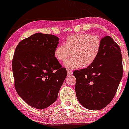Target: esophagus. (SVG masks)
Returning a JSON list of instances; mask_svg holds the SVG:
<instances>
[{
    "label": "esophagus",
    "instance_id": "1",
    "mask_svg": "<svg viewBox=\"0 0 129 129\" xmlns=\"http://www.w3.org/2000/svg\"><path fill=\"white\" fill-rule=\"evenodd\" d=\"M67 73H68V76L72 75V72L71 71V70H67Z\"/></svg>",
    "mask_w": 129,
    "mask_h": 129
}]
</instances>
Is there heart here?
<instances>
[{"mask_svg": "<svg viewBox=\"0 0 129 129\" xmlns=\"http://www.w3.org/2000/svg\"><path fill=\"white\" fill-rule=\"evenodd\" d=\"M101 41L99 38L88 33H79L68 36L64 45H59L54 50V56L59 61L66 60L64 66L69 69H75L88 66L94 62L99 54Z\"/></svg>", "mask_w": 129, "mask_h": 129, "instance_id": "b5f03b06", "label": "heart"}]
</instances>
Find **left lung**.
Returning <instances> with one entry per match:
<instances>
[{"label": "left lung", "instance_id": "1", "mask_svg": "<svg viewBox=\"0 0 129 129\" xmlns=\"http://www.w3.org/2000/svg\"><path fill=\"white\" fill-rule=\"evenodd\" d=\"M100 41L99 54L94 62L87 68L73 72L77 100L91 110H101L110 103L123 76L119 46L109 36Z\"/></svg>", "mask_w": 129, "mask_h": 129}]
</instances>
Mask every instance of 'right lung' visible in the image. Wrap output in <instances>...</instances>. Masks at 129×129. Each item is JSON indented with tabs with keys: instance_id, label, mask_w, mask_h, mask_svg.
Here are the masks:
<instances>
[{
	"instance_id": "obj_1",
	"label": "right lung",
	"mask_w": 129,
	"mask_h": 129,
	"mask_svg": "<svg viewBox=\"0 0 129 129\" xmlns=\"http://www.w3.org/2000/svg\"><path fill=\"white\" fill-rule=\"evenodd\" d=\"M59 38L35 33L19 42L12 60L16 90L30 106L47 108L57 100L67 71L54 56Z\"/></svg>"
}]
</instances>
